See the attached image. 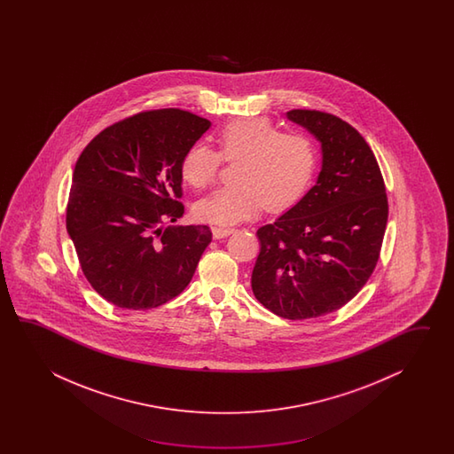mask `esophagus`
Masks as SVG:
<instances>
[{"mask_svg":"<svg viewBox=\"0 0 454 454\" xmlns=\"http://www.w3.org/2000/svg\"><path fill=\"white\" fill-rule=\"evenodd\" d=\"M235 231V229H223V227H214L213 235L214 239H225Z\"/></svg>","mask_w":454,"mask_h":454,"instance_id":"obj_1","label":"esophagus"}]
</instances>
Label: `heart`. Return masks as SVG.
Masks as SVG:
<instances>
[{
  "label": "heart",
  "mask_w": 454,
  "mask_h": 454,
  "mask_svg": "<svg viewBox=\"0 0 454 454\" xmlns=\"http://www.w3.org/2000/svg\"><path fill=\"white\" fill-rule=\"evenodd\" d=\"M219 153L235 160V184L194 204L201 223L231 225L251 219L268 207L270 213L287 211L309 192L317 172V149L307 136L280 133L268 118H239L215 135ZM221 158L213 149L193 145L186 149L180 175L194 190L211 184L219 172Z\"/></svg>",
  "instance_id": "obj_1"
}]
</instances>
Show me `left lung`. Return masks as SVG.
Listing matches in <instances>:
<instances>
[{"label":"left lung","mask_w":454,"mask_h":454,"mask_svg":"<svg viewBox=\"0 0 454 454\" xmlns=\"http://www.w3.org/2000/svg\"><path fill=\"white\" fill-rule=\"evenodd\" d=\"M286 115L321 145V170L299 203L258 229L251 289L280 318H318L344 307L372 276L387 198L377 159L356 128L317 110Z\"/></svg>","instance_id":"1"}]
</instances>
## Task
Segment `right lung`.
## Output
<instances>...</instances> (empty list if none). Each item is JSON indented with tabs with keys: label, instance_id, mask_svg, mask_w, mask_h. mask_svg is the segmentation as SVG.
Returning a JSON list of instances; mask_svg holds the SVG:
<instances>
[{
	"label": "right lung",
	"instance_id": "obj_1",
	"mask_svg": "<svg viewBox=\"0 0 454 454\" xmlns=\"http://www.w3.org/2000/svg\"><path fill=\"white\" fill-rule=\"evenodd\" d=\"M211 121L180 108L108 126L77 159L67 229L81 270L120 309H149L180 295L213 240L207 225H168L184 213L180 162Z\"/></svg>",
	"mask_w": 454,
	"mask_h": 454
}]
</instances>
